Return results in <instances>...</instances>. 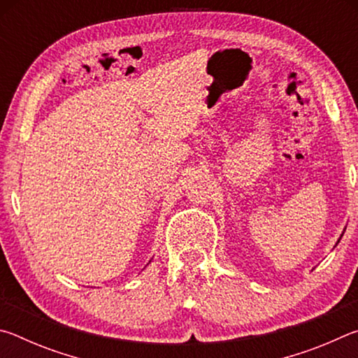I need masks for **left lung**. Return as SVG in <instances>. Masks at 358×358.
Masks as SVG:
<instances>
[{
	"label": "left lung",
	"instance_id": "left-lung-1",
	"mask_svg": "<svg viewBox=\"0 0 358 358\" xmlns=\"http://www.w3.org/2000/svg\"><path fill=\"white\" fill-rule=\"evenodd\" d=\"M341 237H343V235H341ZM341 237H339V240H341ZM339 240H338V241H336V243H339Z\"/></svg>",
	"mask_w": 358,
	"mask_h": 358
}]
</instances>
